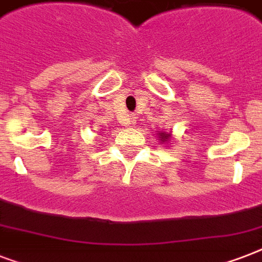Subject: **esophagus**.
I'll return each instance as SVG.
<instances>
[{
  "instance_id": "34e87169",
  "label": "esophagus",
  "mask_w": 262,
  "mask_h": 262,
  "mask_svg": "<svg viewBox=\"0 0 262 262\" xmlns=\"http://www.w3.org/2000/svg\"><path fill=\"white\" fill-rule=\"evenodd\" d=\"M136 117L135 115H130V118H129V125H132V126H135L136 125Z\"/></svg>"
}]
</instances>
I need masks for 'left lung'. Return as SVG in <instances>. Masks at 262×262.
<instances>
[{
    "instance_id": "obj_1",
    "label": "left lung",
    "mask_w": 262,
    "mask_h": 262,
    "mask_svg": "<svg viewBox=\"0 0 262 262\" xmlns=\"http://www.w3.org/2000/svg\"><path fill=\"white\" fill-rule=\"evenodd\" d=\"M156 136L159 137L160 140V144H168L170 143V140H171V133H167V132H163V130H159L156 133Z\"/></svg>"
}]
</instances>
